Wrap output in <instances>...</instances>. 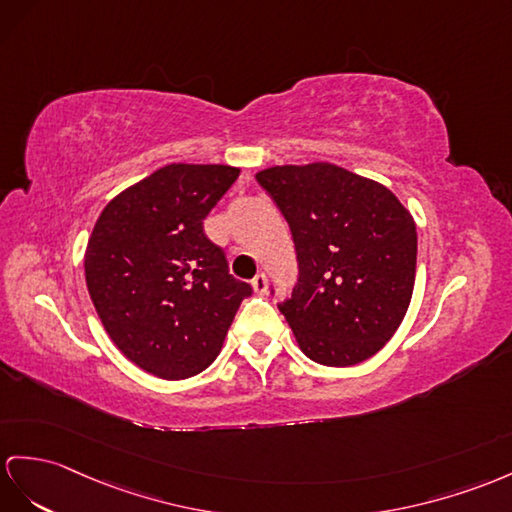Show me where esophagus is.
<instances>
[{
  "label": "esophagus",
  "instance_id": "esophagus-1",
  "mask_svg": "<svg viewBox=\"0 0 512 512\" xmlns=\"http://www.w3.org/2000/svg\"><path fill=\"white\" fill-rule=\"evenodd\" d=\"M252 289H254V293H258V295H267L269 284H267V276H265V273H258V276L252 280Z\"/></svg>",
  "mask_w": 512,
  "mask_h": 512
}]
</instances>
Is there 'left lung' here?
<instances>
[{
	"label": "left lung",
	"mask_w": 512,
	"mask_h": 512,
	"mask_svg": "<svg viewBox=\"0 0 512 512\" xmlns=\"http://www.w3.org/2000/svg\"><path fill=\"white\" fill-rule=\"evenodd\" d=\"M295 241L299 280L280 304L310 360L352 367L378 354L410 306L417 228L384 184L332 162L256 173Z\"/></svg>",
	"instance_id": "8db88e82"
}]
</instances>
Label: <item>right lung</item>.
<instances>
[{
    "label": "right lung",
    "mask_w": 512,
    "mask_h": 512,
    "mask_svg": "<svg viewBox=\"0 0 512 512\" xmlns=\"http://www.w3.org/2000/svg\"><path fill=\"white\" fill-rule=\"evenodd\" d=\"M239 173L171 162L112 197L95 221L84 254L93 306L121 354L156 378L184 380L213 365L252 295L204 234Z\"/></svg>",
    "instance_id": "add662e5"
}]
</instances>
